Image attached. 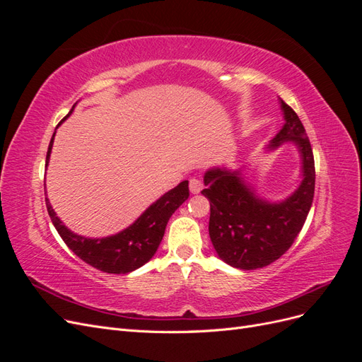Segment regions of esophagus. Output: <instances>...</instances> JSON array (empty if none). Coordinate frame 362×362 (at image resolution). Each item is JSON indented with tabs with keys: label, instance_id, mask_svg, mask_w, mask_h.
<instances>
[{
	"label": "esophagus",
	"instance_id": "esophagus-1",
	"mask_svg": "<svg viewBox=\"0 0 362 362\" xmlns=\"http://www.w3.org/2000/svg\"><path fill=\"white\" fill-rule=\"evenodd\" d=\"M189 187H190V192H192L193 194H198V193L202 192L204 184H202V181L198 180V178H192L190 182H189Z\"/></svg>",
	"mask_w": 362,
	"mask_h": 362
}]
</instances>
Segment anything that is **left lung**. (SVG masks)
Masks as SVG:
<instances>
[{
    "mask_svg": "<svg viewBox=\"0 0 362 362\" xmlns=\"http://www.w3.org/2000/svg\"><path fill=\"white\" fill-rule=\"evenodd\" d=\"M279 104L286 122L267 149L293 141L302 158V181L287 199H261L240 170L213 168L204 175L211 243L221 259L235 269H261L281 258L300 233L313 204L315 169L310 139L293 108L282 100Z\"/></svg>",
    "mask_w": 362,
    "mask_h": 362,
    "instance_id": "1",
    "label": "left lung"
}]
</instances>
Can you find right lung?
<instances>
[{
  "mask_svg": "<svg viewBox=\"0 0 362 362\" xmlns=\"http://www.w3.org/2000/svg\"><path fill=\"white\" fill-rule=\"evenodd\" d=\"M54 136H56V133L52 134L49 141L47 164L49 161ZM189 194V181L180 182L177 187L164 193L160 199L148 206L145 213L133 225H129L124 231L104 238H87L72 233L71 229L63 225L56 211L52 210L48 198H45V202L52 225L56 226L63 242L66 243V246L76 257H80L87 264L101 272L116 273V275L124 273L125 275V273L141 267L154 257L163 240L164 229H166L170 216L177 211V208H180L182 202L187 201Z\"/></svg>",
  "mask_w": 362,
  "mask_h": 362,
  "instance_id": "right-lung-1",
  "label": "right lung"
}]
</instances>
